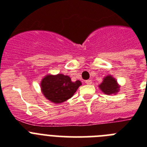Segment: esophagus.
I'll return each mask as SVG.
<instances>
[{"mask_svg": "<svg viewBox=\"0 0 147 147\" xmlns=\"http://www.w3.org/2000/svg\"><path fill=\"white\" fill-rule=\"evenodd\" d=\"M85 83H86L87 85H91L92 84V80H88L85 81Z\"/></svg>", "mask_w": 147, "mask_h": 147, "instance_id": "34e87169", "label": "esophagus"}]
</instances>
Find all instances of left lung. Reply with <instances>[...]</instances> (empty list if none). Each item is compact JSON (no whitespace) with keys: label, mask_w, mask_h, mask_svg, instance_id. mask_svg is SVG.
Segmentation results:
<instances>
[{"label":"left lung","mask_w":147,"mask_h":147,"mask_svg":"<svg viewBox=\"0 0 147 147\" xmlns=\"http://www.w3.org/2000/svg\"><path fill=\"white\" fill-rule=\"evenodd\" d=\"M98 87L104 93L107 95L113 94V93L116 94V93L119 91V88H120L115 78L110 75L104 78L103 82L98 85Z\"/></svg>","instance_id":"8db88e82"}]
</instances>
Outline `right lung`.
Here are the masks:
<instances>
[{"instance_id": "obj_1", "label": "right lung", "mask_w": 147, "mask_h": 147, "mask_svg": "<svg viewBox=\"0 0 147 147\" xmlns=\"http://www.w3.org/2000/svg\"><path fill=\"white\" fill-rule=\"evenodd\" d=\"M80 85L82 82L80 80L74 82L69 76L61 74H48L40 83L44 96L55 104H60L71 98Z\"/></svg>"}]
</instances>
